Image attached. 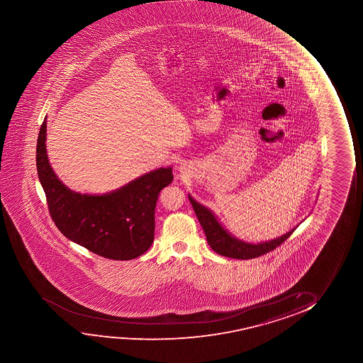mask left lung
I'll return each instance as SVG.
<instances>
[{"instance_id":"obj_1","label":"left lung","mask_w":363,"mask_h":363,"mask_svg":"<svg viewBox=\"0 0 363 363\" xmlns=\"http://www.w3.org/2000/svg\"><path fill=\"white\" fill-rule=\"evenodd\" d=\"M189 199L194 207V213L197 216L199 223L203 228L206 238H207L211 248L213 249L216 253L223 255V257L242 259V260L258 258L260 255L272 252L280 244L284 243L293 234L294 229H291L289 233L284 234L281 237L273 239V240L262 242L258 244L247 243V242L235 238L232 234H229L222 227V224L219 223L218 219L216 218L212 211H209L207 207L199 204L191 196H189Z\"/></svg>"}]
</instances>
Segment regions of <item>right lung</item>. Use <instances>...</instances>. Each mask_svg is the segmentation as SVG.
I'll list each match as a JSON object with an SVG mask.
<instances>
[{
	"label": "right lung",
	"instance_id": "obj_1",
	"mask_svg": "<svg viewBox=\"0 0 363 363\" xmlns=\"http://www.w3.org/2000/svg\"><path fill=\"white\" fill-rule=\"evenodd\" d=\"M45 120L37 141V172L50 217L72 242L113 260L143 255L154 242L155 207L172 167L155 169L110 194H82L65 187L50 167L45 150Z\"/></svg>",
	"mask_w": 363,
	"mask_h": 363
}]
</instances>
